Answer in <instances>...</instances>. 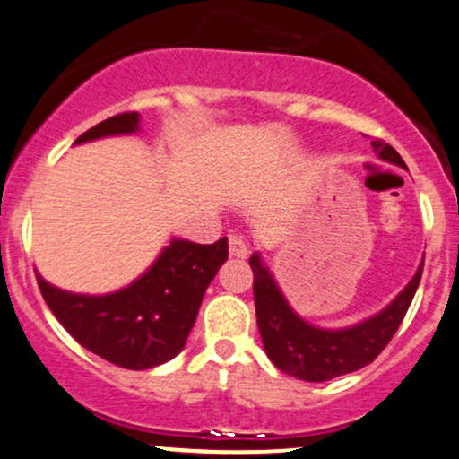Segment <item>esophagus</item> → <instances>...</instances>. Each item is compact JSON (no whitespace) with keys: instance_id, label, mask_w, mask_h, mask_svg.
Returning a JSON list of instances; mask_svg holds the SVG:
<instances>
[{"instance_id":"34e87169","label":"esophagus","mask_w":459,"mask_h":459,"mask_svg":"<svg viewBox=\"0 0 459 459\" xmlns=\"http://www.w3.org/2000/svg\"><path fill=\"white\" fill-rule=\"evenodd\" d=\"M230 255L245 259L248 255V247L247 242L240 238V236H230Z\"/></svg>"}]
</instances>
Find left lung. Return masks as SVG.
Wrapping results in <instances>:
<instances>
[{"mask_svg":"<svg viewBox=\"0 0 459 459\" xmlns=\"http://www.w3.org/2000/svg\"><path fill=\"white\" fill-rule=\"evenodd\" d=\"M372 149L383 161L406 168L398 151L383 140H372ZM248 264L253 268L257 327L265 353L285 375L310 383L330 381L375 361L403 324L423 273L421 262L409 285L381 313L342 330H325L304 321L290 307L259 253H253Z\"/></svg>","mask_w":459,"mask_h":459,"instance_id":"8db88e82","label":"left lung"}]
</instances>
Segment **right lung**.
I'll return each instance as SVG.
<instances>
[{"mask_svg":"<svg viewBox=\"0 0 459 459\" xmlns=\"http://www.w3.org/2000/svg\"><path fill=\"white\" fill-rule=\"evenodd\" d=\"M138 129V112H123L98 123L74 144ZM225 262L228 238L212 245L172 238L143 276L106 296L64 291L36 276L44 302L84 349L127 370H146L183 351L206 287Z\"/></svg>","mask_w":459,"mask_h":459,"instance_id":"obj_1","label":"right lung"}]
</instances>
